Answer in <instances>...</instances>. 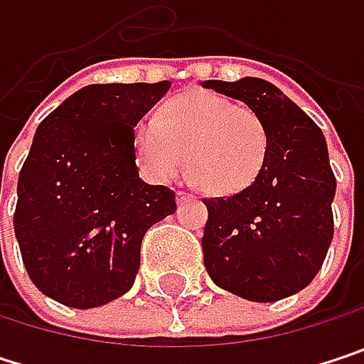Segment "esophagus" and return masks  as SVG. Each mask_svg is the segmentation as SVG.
Returning <instances> with one entry per match:
<instances>
[{"label": "esophagus", "instance_id": "obj_1", "mask_svg": "<svg viewBox=\"0 0 364 364\" xmlns=\"http://www.w3.org/2000/svg\"><path fill=\"white\" fill-rule=\"evenodd\" d=\"M187 198H191L187 191H177V202H183V200H187Z\"/></svg>", "mask_w": 364, "mask_h": 364}]
</instances>
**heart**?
Listing matches in <instances>:
<instances>
[{
    "label": "heart",
    "instance_id": "obj_1",
    "mask_svg": "<svg viewBox=\"0 0 364 364\" xmlns=\"http://www.w3.org/2000/svg\"><path fill=\"white\" fill-rule=\"evenodd\" d=\"M132 149L149 179H177L185 158V175L196 189L228 198L249 189L261 175L269 132L251 107L191 90L162 103L154 122L139 124Z\"/></svg>",
    "mask_w": 364,
    "mask_h": 364
}]
</instances>
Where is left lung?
<instances>
[{"instance_id":"1","label":"left lung","mask_w":364,"mask_h":364,"mask_svg":"<svg viewBox=\"0 0 364 364\" xmlns=\"http://www.w3.org/2000/svg\"><path fill=\"white\" fill-rule=\"evenodd\" d=\"M247 103L267 126L269 151L257 181L228 198H204V267L213 282L249 301H278L306 289L333 240L335 175L314 119L274 84L202 82Z\"/></svg>"}]
</instances>
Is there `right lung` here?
Segmentation results:
<instances>
[{"label": "right lung", "mask_w": 364, "mask_h": 364, "mask_svg": "<svg viewBox=\"0 0 364 364\" xmlns=\"http://www.w3.org/2000/svg\"><path fill=\"white\" fill-rule=\"evenodd\" d=\"M171 88L90 84L37 126L18 175L14 234L23 263L50 299L105 306L134 284L145 232L177 210L175 191L139 179L136 122Z\"/></svg>", "instance_id": "right-lung-1"}]
</instances>
